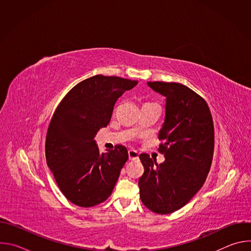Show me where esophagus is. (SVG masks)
<instances>
[{"label": "esophagus", "instance_id": "esophagus-1", "mask_svg": "<svg viewBox=\"0 0 251 251\" xmlns=\"http://www.w3.org/2000/svg\"><path fill=\"white\" fill-rule=\"evenodd\" d=\"M128 156L130 160H137L139 158V153L136 150H129Z\"/></svg>", "mask_w": 251, "mask_h": 251}]
</instances>
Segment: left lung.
<instances>
[{
    "instance_id": "8db88e82",
    "label": "left lung",
    "mask_w": 251,
    "mask_h": 251,
    "mask_svg": "<svg viewBox=\"0 0 251 251\" xmlns=\"http://www.w3.org/2000/svg\"><path fill=\"white\" fill-rule=\"evenodd\" d=\"M166 98L159 139L164 163L141 154L144 174L139 178L140 198L149 209L167 214L183 207L198 193L209 172L214 144L211 114L206 102L189 87L176 82L148 81Z\"/></svg>"
}]
</instances>
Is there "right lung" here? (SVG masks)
Returning <instances> with one entry per match:
<instances>
[{"instance_id": "right-lung-1", "label": "right lung", "mask_w": 251, "mask_h": 251, "mask_svg": "<svg viewBox=\"0 0 251 251\" xmlns=\"http://www.w3.org/2000/svg\"><path fill=\"white\" fill-rule=\"evenodd\" d=\"M138 83L95 75L71 89L50 123L46 158L62 194L76 205H96L112 194L128 151L118 145L100 153L94 137L110 122L117 99Z\"/></svg>"}]
</instances>
